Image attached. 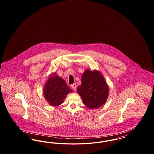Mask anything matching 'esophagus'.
Returning a JSON list of instances; mask_svg holds the SVG:
<instances>
[{"label":"esophagus","mask_w":154,"mask_h":154,"mask_svg":"<svg viewBox=\"0 0 154 154\" xmlns=\"http://www.w3.org/2000/svg\"><path fill=\"white\" fill-rule=\"evenodd\" d=\"M72 88L73 89L74 91H75L76 90V88H77V85L76 84H73L72 85Z\"/></svg>","instance_id":"esophagus-1"}]
</instances>
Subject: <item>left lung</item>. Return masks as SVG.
<instances>
[{
    "label": "left lung",
    "instance_id": "obj_1",
    "mask_svg": "<svg viewBox=\"0 0 154 154\" xmlns=\"http://www.w3.org/2000/svg\"><path fill=\"white\" fill-rule=\"evenodd\" d=\"M81 82L77 92L84 105L92 109L101 107L106 102L109 91L102 74L87 70L82 75Z\"/></svg>",
    "mask_w": 154,
    "mask_h": 154
}]
</instances>
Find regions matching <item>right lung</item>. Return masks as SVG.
<instances>
[{"instance_id": "1", "label": "right lung", "mask_w": 154, "mask_h": 154, "mask_svg": "<svg viewBox=\"0 0 154 154\" xmlns=\"http://www.w3.org/2000/svg\"><path fill=\"white\" fill-rule=\"evenodd\" d=\"M72 92L65 81L54 73L46 82L43 94L51 106H58L63 102L67 94Z\"/></svg>"}]
</instances>
